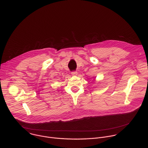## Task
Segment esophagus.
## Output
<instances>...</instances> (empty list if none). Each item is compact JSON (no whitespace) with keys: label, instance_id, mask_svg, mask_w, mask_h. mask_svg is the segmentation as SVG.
I'll use <instances>...</instances> for the list:
<instances>
[{"label":"esophagus","instance_id":"obj_1","mask_svg":"<svg viewBox=\"0 0 148 148\" xmlns=\"http://www.w3.org/2000/svg\"><path fill=\"white\" fill-rule=\"evenodd\" d=\"M71 74L73 75H77L78 74V73L77 71H73V72H71Z\"/></svg>","mask_w":148,"mask_h":148}]
</instances>
